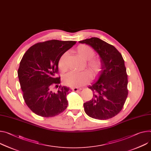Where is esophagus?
Here are the masks:
<instances>
[{"label":"esophagus","mask_w":151,"mask_h":151,"mask_svg":"<svg viewBox=\"0 0 151 151\" xmlns=\"http://www.w3.org/2000/svg\"><path fill=\"white\" fill-rule=\"evenodd\" d=\"M82 89V88H78V87H74V88H73V91H80V90H81Z\"/></svg>","instance_id":"obj_1"}]
</instances>
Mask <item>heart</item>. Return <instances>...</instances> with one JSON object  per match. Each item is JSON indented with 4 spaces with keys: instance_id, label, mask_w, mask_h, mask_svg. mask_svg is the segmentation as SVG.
Returning <instances> with one entry per match:
<instances>
[{
    "instance_id": "obj_1",
    "label": "heart",
    "mask_w": 151,
    "mask_h": 151,
    "mask_svg": "<svg viewBox=\"0 0 151 151\" xmlns=\"http://www.w3.org/2000/svg\"><path fill=\"white\" fill-rule=\"evenodd\" d=\"M75 52L82 59L86 61V66L88 67L92 77L96 75L101 68L102 63L98 57H92L94 55L93 50L89 46L82 45L78 46ZM67 53H64L58 61V67L60 70L65 72L67 70L66 65ZM90 76L87 72H70L64 78V83L68 86L79 87L86 84L89 80Z\"/></svg>"
}]
</instances>
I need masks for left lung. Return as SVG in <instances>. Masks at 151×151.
I'll list each match as a JSON object with an SVG mask.
<instances>
[{
  "instance_id": "8db88e82",
  "label": "left lung",
  "mask_w": 151,
  "mask_h": 151,
  "mask_svg": "<svg viewBox=\"0 0 151 151\" xmlns=\"http://www.w3.org/2000/svg\"><path fill=\"white\" fill-rule=\"evenodd\" d=\"M79 42L91 46L102 63L98 79L88 87L94 93L93 98L84 104V111L93 119H111L120 113L128 96L125 61L114 46L99 38L92 37Z\"/></svg>"
}]
</instances>
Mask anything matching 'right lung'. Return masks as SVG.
Segmentation results:
<instances>
[{"mask_svg": "<svg viewBox=\"0 0 151 151\" xmlns=\"http://www.w3.org/2000/svg\"><path fill=\"white\" fill-rule=\"evenodd\" d=\"M75 41L52 40L38 43L27 50L20 63L18 76L26 104L35 114L45 117L57 116L67 108L66 96L70 89L59 86L53 92L51 87L60 84L58 61Z\"/></svg>", "mask_w": 151, "mask_h": 151, "instance_id": "obj_1", "label": "right lung"}]
</instances>
